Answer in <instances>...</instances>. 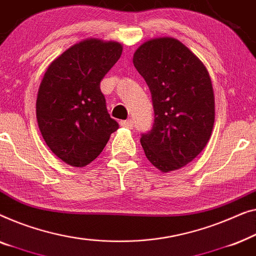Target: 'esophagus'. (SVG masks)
Returning a JSON list of instances; mask_svg holds the SVG:
<instances>
[{
    "instance_id": "obj_1",
    "label": "esophagus",
    "mask_w": 256,
    "mask_h": 256,
    "mask_svg": "<svg viewBox=\"0 0 256 256\" xmlns=\"http://www.w3.org/2000/svg\"><path fill=\"white\" fill-rule=\"evenodd\" d=\"M120 125L124 128H133L134 126V122L132 120H122L120 122Z\"/></svg>"
}]
</instances>
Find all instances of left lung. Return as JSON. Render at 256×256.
<instances>
[{
  "label": "left lung",
  "mask_w": 256,
  "mask_h": 256,
  "mask_svg": "<svg viewBox=\"0 0 256 256\" xmlns=\"http://www.w3.org/2000/svg\"><path fill=\"white\" fill-rule=\"evenodd\" d=\"M133 64L148 86L154 123L140 142L154 167L176 170L206 146L214 122L210 75L202 61L174 38H156L140 46Z\"/></svg>",
  "instance_id": "obj_1"
}]
</instances>
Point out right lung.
Segmentation results:
<instances>
[{"mask_svg":"<svg viewBox=\"0 0 256 256\" xmlns=\"http://www.w3.org/2000/svg\"><path fill=\"white\" fill-rule=\"evenodd\" d=\"M122 51L120 42L84 40L53 61L42 78L36 104L39 130L50 150L73 167L95 160L120 128L100 84Z\"/></svg>","mask_w":256,"mask_h":256,"instance_id":"add662e5","label":"right lung"}]
</instances>
